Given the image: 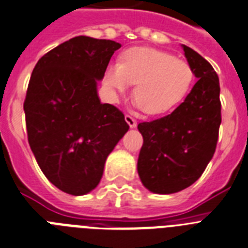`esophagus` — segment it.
Returning a JSON list of instances; mask_svg holds the SVG:
<instances>
[{
	"label": "esophagus",
	"mask_w": 248,
	"mask_h": 248,
	"mask_svg": "<svg viewBox=\"0 0 248 248\" xmlns=\"http://www.w3.org/2000/svg\"><path fill=\"white\" fill-rule=\"evenodd\" d=\"M125 122L128 123V125L130 126V128H136V126H137V120L134 119L133 116L125 115Z\"/></svg>",
	"instance_id": "1"
}]
</instances>
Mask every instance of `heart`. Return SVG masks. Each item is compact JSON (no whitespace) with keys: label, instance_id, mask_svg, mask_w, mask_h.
I'll use <instances>...</instances> for the list:
<instances>
[{"label":"heart","instance_id":"1","mask_svg":"<svg viewBox=\"0 0 248 248\" xmlns=\"http://www.w3.org/2000/svg\"><path fill=\"white\" fill-rule=\"evenodd\" d=\"M194 79L193 68L184 59L155 48L134 46L108 65L104 85L111 97L134 83L133 95L147 114L159 115L185 99Z\"/></svg>","mask_w":248,"mask_h":248}]
</instances>
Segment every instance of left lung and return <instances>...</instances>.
<instances>
[{"instance_id":"left-lung-1","label":"left lung","mask_w":248,"mask_h":248,"mask_svg":"<svg viewBox=\"0 0 248 248\" xmlns=\"http://www.w3.org/2000/svg\"><path fill=\"white\" fill-rule=\"evenodd\" d=\"M198 82L171 114L138 124L143 146L139 179L155 194H173L193 185L216 152L222 122L219 78L206 59L181 44Z\"/></svg>"}]
</instances>
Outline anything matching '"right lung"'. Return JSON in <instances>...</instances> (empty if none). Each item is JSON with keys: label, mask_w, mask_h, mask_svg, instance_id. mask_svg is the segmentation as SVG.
Instances as JSON below:
<instances>
[{"label": "right lung", "mask_w": 248, "mask_h": 248, "mask_svg": "<svg viewBox=\"0 0 248 248\" xmlns=\"http://www.w3.org/2000/svg\"><path fill=\"white\" fill-rule=\"evenodd\" d=\"M122 44L79 35L43 55L24 102L30 148L46 179L71 195L99 185L105 161L129 125L101 104L97 82Z\"/></svg>", "instance_id": "add662e5"}]
</instances>
